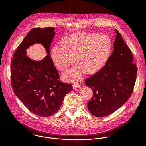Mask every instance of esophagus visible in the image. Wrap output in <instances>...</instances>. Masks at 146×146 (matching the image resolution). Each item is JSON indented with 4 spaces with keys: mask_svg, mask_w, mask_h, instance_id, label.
I'll return each instance as SVG.
<instances>
[{
    "mask_svg": "<svg viewBox=\"0 0 146 146\" xmlns=\"http://www.w3.org/2000/svg\"><path fill=\"white\" fill-rule=\"evenodd\" d=\"M80 87V84H79V83H74V84H73V88L74 90H75Z\"/></svg>",
    "mask_w": 146,
    "mask_h": 146,
    "instance_id": "esophagus-1",
    "label": "esophagus"
}]
</instances>
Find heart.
<instances>
[{"instance_id":"heart-1","label":"heart","mask_w":146,"mask_h":146,"mask_svg":"<svg viewBox=\"0 0 146 146\" xmlns=\"http://www.w3.org/2000/svg\"><path fill=\"white\" fill-rule=\"evenodd\" d=\"M111 47L110 38L94 33L79 32L64 40V44H56L52 51V58L56 68L64 71L76 59L78 64L66 71L63 78L77 81L87 72L93 74L101 69L109 57Z\"/></svg>"}]
</instances>
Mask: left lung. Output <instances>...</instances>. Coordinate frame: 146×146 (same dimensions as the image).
<instances>
[{
	"label": "left lung",
	"mask_w": 146,
	"mask_h": 146,
	"mask_svg": "<svg viewBox=\"0 0 146 146\" xmlns=\"http://www.w3.org/2000/svg\"><path fill=\"white\" fill-rule=\"evenodd\" d=\"M115 32L114 50L105 65L85 81L93 91L88 109L96 117L110 115L122 106L131 96L136 80L132 53L119 32Z\"/></svg>",
	"instance_id": "8db88e82"
}]
</instances>
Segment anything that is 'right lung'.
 I'll return each mask as SVG.
<instances>
[{
  "instance_id": "obj_1",
  "label": "right lung",
  "mask_w": 146,
  "mask_h": 146,
  "mask_svg": "<svg viewBox=\"0 0 146 146\" xmlns=\"http://www.w3.org/2000/svg\"><path fill=\"white\" fill-rule=\"evenodd\" d=\"M55 28H33L17 47L11 63V86L15 95L32 113L49 117L58 111L65 96L73 90L60 77L50 56V47ZM35 43L42 44L48 54L35 61L26 56V50Z\"/></svg>"
}]
</instances>
